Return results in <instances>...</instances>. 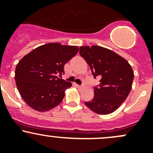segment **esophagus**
I'll list each match as a JSON object with an SVG mask.
<instances>
[{"label":"esophagus","instance_id":"34e87169","mask_svg":"<svg viewBox=\"0 0 153 153\" xmlns=\"http://www.w3.org/2000/svg\"><path fill=\"white\" fill-rule=\"evenodd\" d=\"M76 87H78L79 88H81L82 87V85H77V84H76Z\"/></svg>","mask_w":153,"mask_h":153}]
</instances>
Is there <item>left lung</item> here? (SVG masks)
<instances>
[{
  "instance_id": "obj_1",
  "label": "left lung",
  "mask_w": 153,
  "mask_h": 153,
  "mask_svg": "<svg viewBox=\"0 0 153 153\" xmlns=\"http://www.w3.org/2000/svg\"><path fill=\"white\" fill-rule=\"evenodd\" d=\"M79 54L90 67L94 78L100 79L94 87V98L85 104L97 114L112 113L131 91L134 79L131 65L118 54L100 46L80 47Z\"/></svg>"
}]
</instances>
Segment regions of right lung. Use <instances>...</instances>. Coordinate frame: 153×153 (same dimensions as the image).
I'll use <instances>...</instances> for the list:
<instances>
[{"mask_svg":"<svg viewBox=\"0 0 153 153\" xmlns=\"http://www.w3.org/2000/svg\"><path fill=\"white\" fill-rule=\"evenodd\" d=\"M78 47L50 43L36 48L19 61L15 80L26 103L39 111H46L58 105L65 91L71 84L59 78L64 66L76 55Z\"/></svg>","mask_w":153,"mask_h":153,"instance_id":"1","label":"right lung"}]
</instances>
